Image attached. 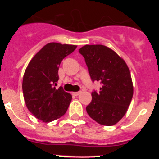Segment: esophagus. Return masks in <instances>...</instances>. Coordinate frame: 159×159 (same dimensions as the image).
I'll list each match as a JSON object with an SVG mask.
<instances>
[{
    "mask_svg": "<svg viewBox=\"0 0 159 159\" xmlns=\"http://www.w3.org/2000/svg\"><path fill=\"white\" fill-rule=\"evenodd\" d=\"M81 93V92H73L72 95H75V96H77V95H79Z\"/></svg>",
    "mask_w": 159,
    "mask_h": 159,
    "instance_id": "esophagus-1",
    "label": "esophagus"
}]
</instances>
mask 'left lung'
<instances>
[{
	"label": "left lung",
	"mask_w": 159,
	"mask_h": 159,
	"mask_svg": "<svg viewBox=\"0 0 159 159\" xmlns=\"http://www.w3.org/2000/svg\"><path fill=\"white\" fill-rule=\"evenodd\" d=\"M79 52L84 57L92 80L102 84L99 92H92L87 112L99 124H116L126 114L133 96L127 64L116 52L101 44L84 45Z\"/></svg>",
	"instance_id": "8db88e82"
}]
</instances>
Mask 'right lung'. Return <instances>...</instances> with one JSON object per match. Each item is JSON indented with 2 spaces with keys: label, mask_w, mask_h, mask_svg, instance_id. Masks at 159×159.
Instances as JSON below:
<instances>
[{
  "label": "right lung",
  "mask_w": 159,
  "mask_h": 159,
  "mask_svg": "<svg viewBox=\"0 0 159 159\" xmlns=\"http://www.w3.org/2000/svg\"><path fill=\"white\" fill-rule=\"evenodd\" d=\"M76 47L48 43L35 55L25 70L22 83L25 102L29 111L44 123L60 119L71 102V94L56 86L60 63Z\"/></svg>",
  "instance_id": "add662e5"
}]
</instances>
